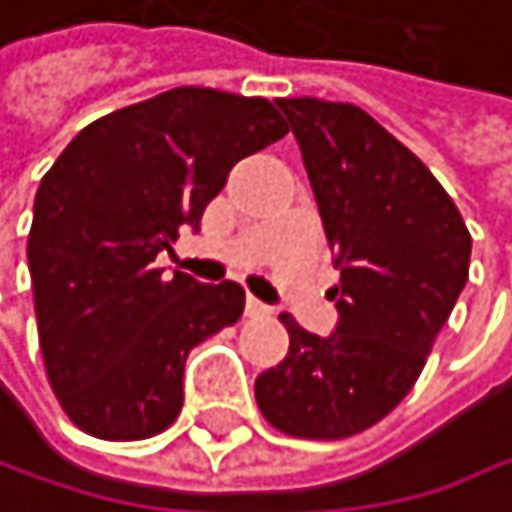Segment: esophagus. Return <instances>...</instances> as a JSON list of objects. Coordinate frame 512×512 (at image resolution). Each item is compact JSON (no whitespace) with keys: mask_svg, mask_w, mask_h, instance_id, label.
I'll list each match as a JSON object with an SVG mask.
<instances>
[{"mask_svg":"<svg viewBox=\"0 0 512 512\" xmlns=\"http://www.w3.org/2000/svg\"><path fill=\"white\" fill-rule=\"evenodd\" d=\"M245 315H248V318H264V315H270V306L261 303L258 297H248V300H245Z\"/></svg>","mask_w":512,"mask_h":512,"instance_id":"obj_1","label":"esophagus"}]
</instances>
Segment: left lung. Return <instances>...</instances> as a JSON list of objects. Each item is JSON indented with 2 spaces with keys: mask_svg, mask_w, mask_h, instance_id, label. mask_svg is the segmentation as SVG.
<instances>
[{
  "mask_svg": "<svg viewBox=\"0 0 512 512\" xmlns=\"http://www.w3.org/2000/svg\"><path fill=\"white\" fill-rule=\"evenodd\" d=\"M336 251L330 336L291 315L288 357L258 375L270 426L336 441L384 420L417 384L471 264V233L432 170L357 104L276 98Z\"/></svg>",
  "mask_w": 512,
  "mask_h": 512,
  "instance_id": "1",
  "label": "left lung"
}]
</instances>
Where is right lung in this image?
<instances>
[{"instance_id": "right-lung-1", "label": "right lung", "mask_w": 512, "mask_h": 512, "mask_svg": "<svg viewBox=\"0 0 512 512\" xmlns=\"http://www.w3.org/2000/svg\"><path fill=\"white\" fill-rule=\"evenodd\" d=\"M285 134L267 98L179 86L95 119L44 173L26 258L47 381L77 429L143 441L179 417L188 351L239 321L245 291L164 279L155 258Z\"/></svg>"}]
</instances>
